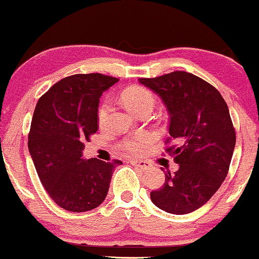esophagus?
Instances as JSON below:
<instances>
[{
  "mask_svg": "<svg viewBox=\"0 0 259 259\" xmlns=\"http://www.w3.org/2000/svg\"><path fill=\"white\" fill-rule=\"evenodd\" d=\"M131 164L132 165H136L137 168L140 169H143V170H147V169H149L152 166V164L149 162H147V160H136V159H132L131 160Z\"/></svg>",
  "mask_w": 259,
  "mask_h": 259,
  "instance_id": "34e87169",
  "label": "esophagus"
}]
</instances>
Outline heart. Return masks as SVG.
<instances>
[{"instance_id": "obj_1", "label": "heart", "mask_w": 259, "mask_h": 259, "mask_svg": "<svg viewBox=\"0 0 259 259\" xmlns=\"http://www.w3.org/2000/svg\"><path fill=\"white\" fill-rule=\"evenodd\" d=\"M122 101L126 105V107L133 113L137 111L142 110L144 107H152L154 106L155 99L153 96L151 91L146 90L143 88H131L124 90L122 93ZM108 113H110V105L108 102H104L97 111V121H99L100 126H104L106 123L108 118ZM152 142V136L148 133H141V135L135 136V137L130 138L128 141L124 143V148L130 151L133 154H142L147 149L148 144Z\"/></svg>"}]
</instances>
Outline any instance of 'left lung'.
<instances>
[{"label":"left lung","instance_id":"8db88e82","mask_svg":"<svg viewBox=\"0 0 259 259\" xmlns=\"http://www.w3.org/2000/svg\"><path fill=\"white\" fill-rule=\"evenodd\" d=\"M140 82L162 99L168 132L179 143L166 148L179 169L165 171V183L151 200L165 212L190 213L206 204L229 171L236 144L229 107L212 85L185 71Z\"/></svg>","mask_w":259,"mask_h":259}]
</instances>
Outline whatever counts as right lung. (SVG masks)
I'll use <instances>...</instances> for the list:
<instances>
[{
	"mask_svg": "<svg viewBox=\"0 0 259 259\" xmlns=\"http://www.w3.org/2000/svg\"><path fill=\"white\" fill-rule=\"evenodd\" d=\"M118 81L102 74H76L53 85L33 113L28 149L41 184L57 205L85 212L102 204L121 160L84 159V141L99 128L102 93Z\"/></svg>",
	"mask_w": 259,
	"mask_h": 259,
	"instance_id": "obj_1",
	"label": "right lung"
}]
</instances>
